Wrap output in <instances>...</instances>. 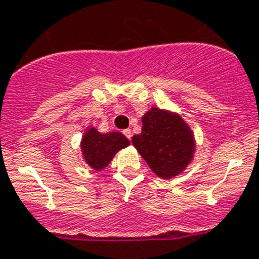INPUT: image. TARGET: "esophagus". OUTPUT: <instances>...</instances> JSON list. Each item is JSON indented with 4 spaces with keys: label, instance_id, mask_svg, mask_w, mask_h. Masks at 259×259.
Wrapping results in <instances>:
<instances>
[{
    "label": "esophagus",
    "instance_id": "34e87169",
    "mask_svg": "<svg viewBox=\"0 0 259 259\" xmlns=\"http://www.w3.org/2000/svg\"><path fill=\"white\" fill-rule=\"evenodd\" d=\"M123 135H124L128 140H131L132 134H131V130H130V128H128V130H124V131H123Z\"/></svg>",
    "mask_w": 259,
    "mask_h": 259
}]
</instances>
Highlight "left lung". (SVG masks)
<instances>
[{"label":"left lung","instance_id":"obj_1","mask_svg":"<svg viewBox=\"0 0 259 259\" xmlns=\"http://www.w3.org/2000/svg\"><path fill=\"white\" fill-rule=\"evenodd\" d=\"M132 144L162 179L181 173L195 150L193 134L182 118L158 108L142 117L141 134L132 137Z\"/></svg>","mask_w":259,"mask_h":259}]
</instances>
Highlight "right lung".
I'll list each match as a JSON object with an SVG mask.
<instances>
[{"mask_svg": "<svg viewBox=\"0 0 259 259\" xmlns=\"http://www.w3.org/2000/svg\"><path fill=\"white\" fill-rule=\"evenodd\" d=\"M130 145L127 137L120 132L100 134V132L90 128L82 140V153L87 164L95 170H100L110 163L113 156Z\"/></svg>", "mask_w": 259, "mask_h": 259, "instance_id": "obj_1", "label": "right lung"}]
</instances>
